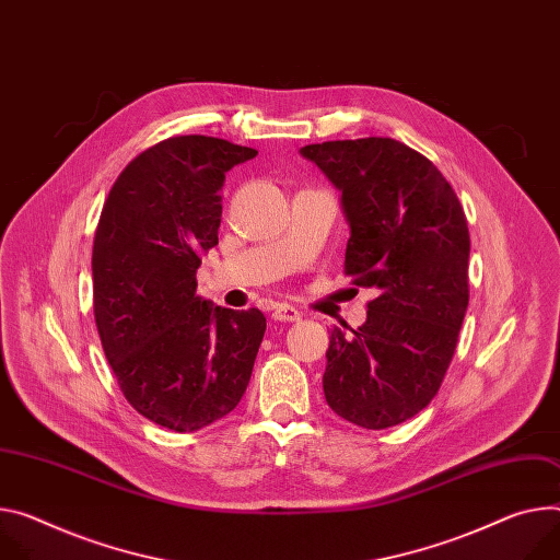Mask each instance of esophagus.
<instances>
[{
  "label": "esophagus",
  "mask_w": 560,
  "mask_h": 560,
  "mask_svg": "<svg viewBox=\"0 0 560 560\" xmlns=\"http://www.w3.org/2000/svg\"><path fill=\"white\" fill-rule=\"evenodd\" d=\"M272 317L277 322H299L301 319V313L294 308V306H288V303H281V306L275 308Z\"/></svg>",
  "instance_id": "esophagus-1"
}]
</instances>
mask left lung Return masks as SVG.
Instances as JSON below:
<instances>
[{"label":"left lung","mask_w":560,"mask_h":560,"mask_svg":"<svg viewBox=\"0 0 560 560\" xmlns=\"http://www.w3.org/2000/svg\"><path fill=\"white\" fill-rule=\"evenodd\" d=\"M301 154L341 189L343 275L373 288L366 324L330 330L324 395L364 429L411 420L438 395L469 306V228L440 170L393 138L328 140Z\"/></svg>","instance_id":"1"}]
</instances>
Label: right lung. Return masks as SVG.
I'll list each match as a JSON object with an SVG mask.
<instances>
[{
	"label": "right lung",
	"mask_w": 560,
	"mask_h": 560,
	"mask_svg": "<svg viewBox=\"0 0 560 560\" xmlns=\"http://www.w3.org/2000/svg\"><path fill=\"white\" fill-rule=\"evenodd\" d=\"M257 149L172 136L116 178L93 238V317L125 399L176 433L234 411L266 332L261 311L196 296L200 257L219 245L225 172Z\"/></svg>",
	"instance_id": "obj_1"
}]
</instances>
